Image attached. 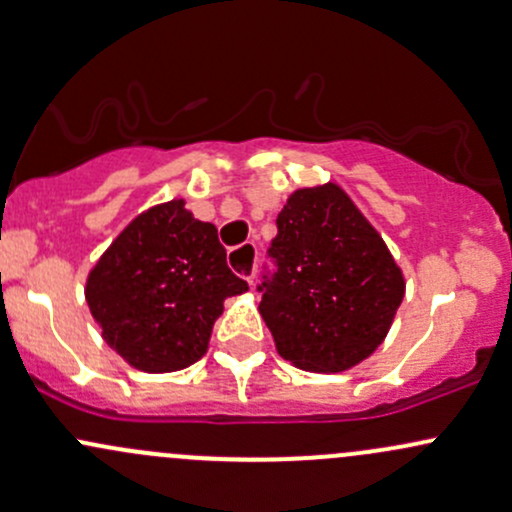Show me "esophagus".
Instances as JSON below:
<instances>
[{
	"mask_svg": "<svg viewBox=\"0 0 512 512\" xmlns=\"http://www.w3.org/2000/svg\"><path fill=\"white\" fill-rule=\"evenodd\" d=\"M256 258H258V249L254 241H246V244L236 246V249L229 251V266L236 276H241L244 280H254V271H256Z\"/></svg>",
	"mask_w": 512,
	"mask_h": 512,
	"instance_id": "obj_1",
	"label": "esophagus"
}]
</instances>
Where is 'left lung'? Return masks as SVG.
I'll list each match as a JSON object with an SVG mask.
<instances>
[{"mask_svg": "<svg viewBox=\"0 0 512 512\" xmlns=\"http://www.w3.org/2000/svg\"><path fill=\"white\" fill-rule=\"evenodd\" d=\"M261 285L263 322L278 354L302 371L339 373L386 339L405 278L386 241L337 183L300 188L280 210Z\"/></svg>", "mask_w": 512, "mask_h": 512, "instance_id": "left-lung-1", "label": "left lung"}]
</instances>
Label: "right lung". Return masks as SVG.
<instances>
[{
	"label": "right lung",
	"mask_w": 512,
	"mask_h": 512,
	"mask_svg": "<svg viewBox=\"0 0 512 512\" xmlns=\"http://www.w3.org/2000/svg\"><path fill=\"white\" fill-rule=\"evenodd\" d=\"M246 290L217 227L170 200L126 224L87 276L85 300L126 364L170 373L205 356L224 300Z\"/></svg>",
	"instance_id": "add662e5"
}]
</instances>
